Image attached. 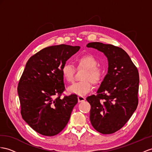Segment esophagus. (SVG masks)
<instances>
[{"mask_svg":"<svg viewBox=\"0 0 152 152\" xmlns=\"http://www.w3.org/2000/svg\"><path fill=\"white\" fill-rule=\"evenodd\" d=\"M77 100H78V102H84L85 100V98L83 96H77Z\"/></svg>","mask_w":152,"mask_h":152,"instance_id":"esophagus-1","label":"esophagus"}]
</instances>
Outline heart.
Wrapping results in <instances>:
<instances>
[{
  "mask_svg": "<svg viewBox=\"0 0 152 152\" xmlns=\"http://www.w3.org/2000/svg\"><path fill=\"white\" fill-rule=\"evenodd\" d=\"M76 64L77 67L85 69L82 78L83 80L72 84L67 88V91L71 94L83 96L91 91L92 82L94 84L99 83L103 77V69L98 65V60L91 54H84L76 58ZM75 73V67L70 63L65 64L61 68V74L64 80L67 82L73 80Z\"/></svg>",
  "mask_w": 152,
  "mask_h": 152,
  "instance_id": "obj_1",
  "label": "heart"
}]
</instances>
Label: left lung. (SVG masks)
Wrapping results in <instances>:
<instances>
[{"label":"left lung","instance_id":"8db88e82","mask_svg":"<svg viewBox=\"0 0 152 152\" xmlns=\"http://www.w3.org/2000/svg\"><path fill=\"white\" fill-rule=\"evenodd\" d=\"M87 47L103 53L108 62V72L97 95L87 98L91 106V123L99 133H114L126 124L137 107L138 70L128 54L118 47L101 42L88 43Z\"/></svg>","mask_w":152,"mask_h":152}]
</instances>
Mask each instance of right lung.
Listing matches in <instances>:
<instances>
[{
	"label": "right lung",
	"instance_id": "add662e5",
	"mask_svg": "<svg viewBox=\"0 0 152 152\" xmlns=\"http://www.w3.org/2000/svg\"><path fill=\"white\" fill-rule=\"evenodd\" d=\"M80 49V46L65 44L50 46L34 54L26 65L17 88L21 115L43 135L59 134L77 103L76 94L63 98L60 95L65 90L61 68Z\"/></svg>",
	"mask_w": 152,
	"mask_h": 152
}]
</instances>
